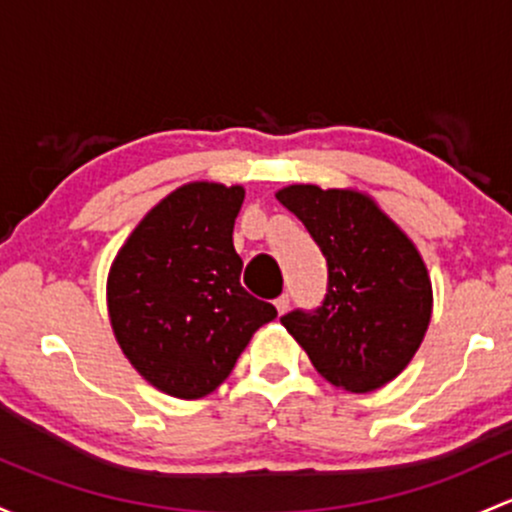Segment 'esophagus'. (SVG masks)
I'll return each instance as SVG.
<instances>
[{
    "label": "esophagus",
    "instance_id": "obj_1",
    "mask_svg": "<svg viewBox=\"0 0 512 512\" xmlns=\"http://www.w3.org/2000/svg\"><path fill=\"white\" fill-rule=\"evenodd\" d=\"M274 309H277L279 316L287 314V309H289V297H287V294H282V297L274 299Z\"/></svg>",
    "mask_w": 512,
    "mask_h": 512
}]
</instances>
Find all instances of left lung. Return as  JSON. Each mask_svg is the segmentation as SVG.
Wrapping results in <instances>:
<instances>
[{"mask_svg":"<svg viewBox=\"0 0 512 512\" xmlns=\"http://www.w3.org/2000/svg\"><path fill=\"white\" fill-rule=\"evenodd\" d=\"M328 265L316 311H292L282 326L328 383L373 392L395 380L419 351L432 321V279L405 230L358 188H279Z\"/></svg>","mask_w":512,"mask_h":512,"instance_id":"obj_1","label":"left lung"}]
</instances>
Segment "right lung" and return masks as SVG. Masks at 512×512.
I'll return each instance as SVG.
<instances>
[{"mask_svg": "<svg viewBox=\"0 0 512 512\" xmlns=\"http://www.w3.org/2000/svg\"><path fill=\"white\" fill-rule=\"evenodd\" d=\"M245 188L191 181L161 198L107 274V316L132 368L179 400L223 383L277 309L247 294L233 225Z\"/></svg>", "mask_w": 512, "mask_h": 512, "instance_id": "right-lung-1", "label": "right lung"}]
</instances>
